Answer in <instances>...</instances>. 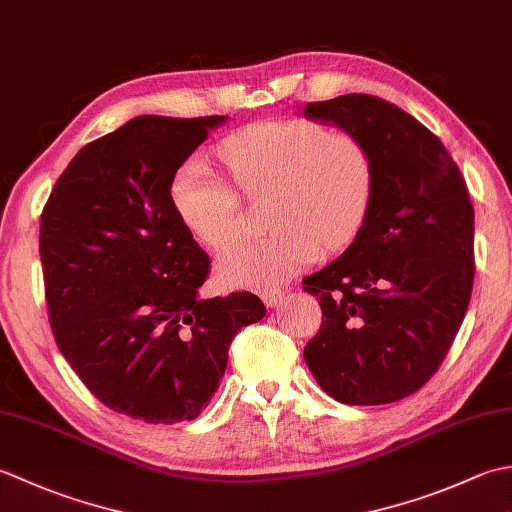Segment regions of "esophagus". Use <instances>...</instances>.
<instances>
[{
    "label": "esophagus",
    "instance_id": "34e87169",
    "mask_svg": "<svg viewBox=\"0 0 512 512\" xmlns=\"http://www.w3.org/2000/svg\"><path fill=\"white\" fill-rule=\"evenodd\" d=\"M259 297H262V301L266 303L268 308H275L281 303V299H284V290L281 288H264L262 292H259Z\"/></svg>",
    "mask_w": 512,
    "mask_h": 512
}]
</instances>
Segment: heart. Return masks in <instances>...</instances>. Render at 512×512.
Masks as SVG:
<instances>
[{"label": "heart", "instance_id": "obj_1", "mask_svg": "<svg viewBox=\"0 0 512 512\" xmlns=\"http://www.w3.org/2000/svg\"><path fill=\"white\" fill-rule=\"evenodd\" d=\"M217 154L246 198L273 195L268 224L277 228L228 250L217 264L224 286L279 284L317 262L323 248H347L361 231L374 193V162L347 129L312 121L253 123L226 136ZM234 188L202 158L184 162L173 178L180 220L213 250L233 246L244 233L242 196Z\"/></svg>", "mask_w": 512, "mask_h": 512}]
</instances>
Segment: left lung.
<instances>
[{
  "mask_svg": "<svg viewBox=\"0 0 512 512\" xmlns=\"http://www.w3.org/2000/svg\"><path fill=\"white\" fill-rule=\"evenodd\" d=\"M356 134L374 162L365 222L345 253L303 279L323 321L303 358L325 394L385 405L427 385L464 321L475 277L473 204L436 134L372 94L308 103Z\"/></svg>",
  "mask_w": 512,
  "mask_h": 512,
  "instance_id": "obj_1",
  "label": "left lung"
}]
</instances>
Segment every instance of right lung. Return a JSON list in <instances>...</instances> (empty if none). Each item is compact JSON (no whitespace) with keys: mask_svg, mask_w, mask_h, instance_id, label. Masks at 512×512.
I'll list each match as a JSON object with an SVG mask.
<instances>
[{"mask_svg":"<svg viewBox=\"0 0 512 512\" xmlns=\"http://www.w3.org/2000/svg\"><path fill=\"white\" fill-rule=\"evenodd\" d=\"M224 118H132L72 158L41 213L54 341L103 405L151 424L198 418L235 334L266 314L250 292L200 299L211 259L171 198Z\"/></svg>","mask_w":512,"mask_h":512,"instance_id":"1","label":"right lung"}]
</instances>
